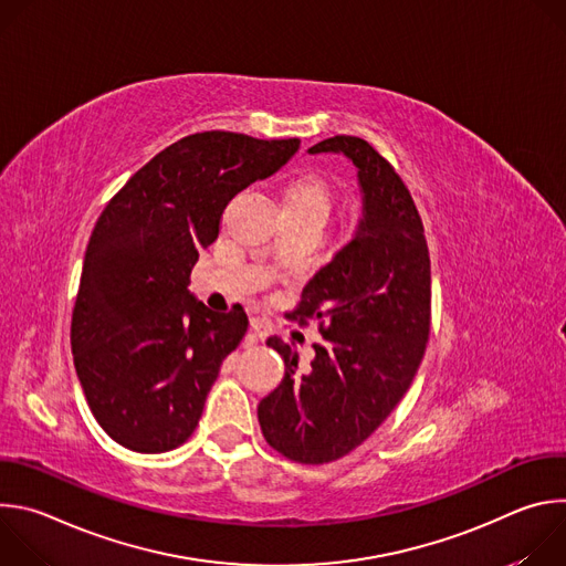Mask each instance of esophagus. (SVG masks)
<instances>
[{"label": "esophagus", "instance_id": "34e87169", "mask_svg": "<svg viewBox=\"0 0 566 566\" xmlns=\"http://www.w3.org/2000/svg\"><path fill=\"white\" fill-rule=\"evenodd\" d=\"M266 338V327L264 322L260 317H251V334L247 338V345H253L258 340H264Z\"/></svg>", "mask_w": 566, "mask_h": 566}]
</instances>
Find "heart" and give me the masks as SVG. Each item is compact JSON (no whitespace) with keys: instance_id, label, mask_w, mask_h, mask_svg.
<instances>
[{"instance_id":"obj_1","label":"heart","mask_w":566,"mask_h":566,"mask_svg":"<svg viewBox=\"0 0 566 566\" xmlns=\"http://www.w3.org/2000/svg\"><path fill=\"white\" fill-rule=\"evenodd\" d=\"M332 190L327 181L315 172H304L295 177L284 192V212H293L300 217H313L327 221L332 212Z\"/></svg>"}]
</instances>
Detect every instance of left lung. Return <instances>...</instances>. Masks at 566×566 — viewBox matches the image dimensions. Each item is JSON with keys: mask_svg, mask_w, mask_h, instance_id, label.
Instances as JSON below:
<instances>
[{"mask_svg": "<svg viewBox=\"0 0 566 566\" xmlns=\"http://www.w3.org/2000/svg\"><path fill=\"white\" fill-rule=\"evenodd\" d=\"M340 151L358 168L363 219L356 237L304 286L286 313L317 319L322 343L306 371L277 336L282 382L260 400L266 443L282 457L319 465L358 448L412 385L430 338V253L415 199L367 140L334 136L308 149Z\"/></svg>", "mask_w": 566, "mask_h": 566, "instance_id": "left-lung-1", "label": "left lung"}]
</instances>
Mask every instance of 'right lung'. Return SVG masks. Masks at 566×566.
Returning a JSON list of instances; mask_svg holds the SVG:
<instances>
[{
  "mask_svg": "<svg viewBox=\"0 0 566 566\" xmlns=\"http://www.w3.org/2000/svg\"><path fill=\"white\" fill-rule=\"evenodd\" d=\"M300 138L190 134L145 164L107 203L71 315L73 365L98 426L156 454L195 432L223 358L249 329L239 304L210 311L188 291L228 201L277 172Z\"/></svg>",
  "mask_w": 566,
  "mask_h": 566,
  "instance_id": "right-lung-1",
  "label": "right lung"
}]
</instances>
